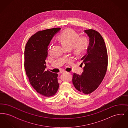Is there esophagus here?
<instances>
[{
	"instance_id": "obj_1",
	"label": "esophagus",
	"mask_w": 128,
	"mask_h": 128,
	"mask_svg": "<svg viewBox=\"0 0 128 128\" xmlns=\"http://www.w3.org/2000/svg\"><path fill=\"white\" fill-rule=\"evenodd\" d=\"M67 73V72H65V71H62L60 72V73Z\"/></svg>"
}]
</instances>
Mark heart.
<instances>
[{
    "label": "heart",
    "mask_w": 128,
    "mask_h": 128,
    "mask_svg": "<svg viewBox=\"0 0 128 128\" xmlns=\"http://www.w3.org/2000/svg\"><path fill=\"white\" fill-rule=\"evenodd\" d=\"M58 39L67 49H72L73 54L76 56L84 53L90 44L87 37L79 36V34L72 29H68L62 32L58 36Z\"/></svg>",
    "instance_id": "heart-1"
}]
</instances>
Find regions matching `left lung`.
<instances>
[{
    "instance_id": "left-lung-1",
    "label": "left lung",
    "mask_w": 128,
    "mask_h": 128,
    "mask_svg": "<svg viewBox=\"0 0 128 128\" xmlns=\"http://www.w3.org/2000/svg\"><path fill=\"white\" fill-rule=\"evenodd\" d=\"M89 37L90 44L87 53L82 58L84 72L79 75L74 73L72 83L75 88L84 94H90L101 84L106 72L108 56L103 38L98 31L84 30Z\"/></svg>"
}]
</instances>
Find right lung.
<instances>
[{"instance_id":"add662e5","label":"right lung","mask_w":128,"mask_h":128,"mask_svg":"<svg viewBox=\"0 0 128 128\" xmlns=\"http://www.w3.org/2000/svg\"><path fill=\"white\" fill-rule=\"evenodd\" d=\"M60 28L39 30L29 39L24 50V67L29 81L40 94L46 97L54 96L59 84L57 73L46 71L48 46Z\"/></svg>"}]
</instances>
